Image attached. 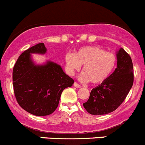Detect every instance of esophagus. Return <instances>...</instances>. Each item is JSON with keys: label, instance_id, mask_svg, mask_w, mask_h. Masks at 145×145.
Listing matches in <instances>:
<instances>
[{"label": "esophagus", "instance_id": "1", "mask_svg": "<svg viewBox=\"0 0 145 145\" xmlns=\"http://www.w3.org/2000/svg\"><path fill=\"white\" fill-rule=\"evenodd\" d=\"M74 87L76 88H81V86H80V85L78 84L77 83H74Z\"/></svg>", "mask_w": 145, "mask_h": 145}]
</instances>
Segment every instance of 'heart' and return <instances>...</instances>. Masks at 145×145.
I'll return each mask as SVG.
<instances>
[{"label":"heart","instance_id":"obj_1","mask_svg":"<svg viewBox=\"0 0 145 145\" xmlns=\"http://www.w3.org/2000/svg\"><path fill=\"white\" fill-rule=\"evenodd\" d=\"M66 64L70 74L78 71L83 65L80 80L83 82L90 81L93 84L103 83L112 75L117 64L114 54L106 52L97 46H84L75 53L67 54Z\"/></svg>","mask_w":145,"mask_h":145}]
</instances>
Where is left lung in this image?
<instances>
[{"instance_id":"1","label":"left lung","mask_w":145,"mask_h":145,"mask_svg":"<svg viewBox=\"0 0 145 145\" xmlns=\"http://www.w3.org/2000/svg\"><path fill=\"white\" fill-rule=\"evenodd\" d=\"M117 67L105 82L93 88L90 97L83 103L93 115L107 114L122 104L133 84V66L130 55L120 48L116 52Z\"/></svg>"}]
</instances>
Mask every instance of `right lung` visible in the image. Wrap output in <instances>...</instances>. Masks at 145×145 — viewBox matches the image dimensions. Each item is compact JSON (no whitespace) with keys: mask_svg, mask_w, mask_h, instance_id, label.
<instances>
[{"mask_svg":"<svg viewBox=\"0 0 145 145\" xmlns=\"http://www.w3.org/2000/svg\"><path fill=\"white\" fill-rule=\"evenodd\" d=\"M46 52L43 43L32 46L20 55L12 71L17 102L23 109L38 116L55 112L62 91L74 83L57 63L47 61L43 64H35L31 54L44 55Z\"/></svg>","mask_w":145,"mask_h":145,"instance_id":"1","label":"right lung"}]
</instances>
